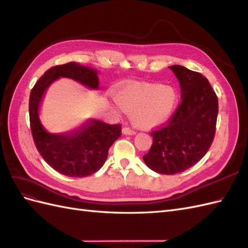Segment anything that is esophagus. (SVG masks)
<instances>
[{"instance_id":"obj_1","label":"esophagus","mask_w":248,"mask_h":248,"mask_svg":"<svg viewBox=\"0 0 248 248\" xmlns=\"http://www.w3.org/2000/svg\"><path fill=\"white\" fill-rule=\"evenodd\" d=\"M122 133L125 134V136H134V134H136V131H133L130 128H127V127H124L122 129Z\"/></svg>"}]
</instances>
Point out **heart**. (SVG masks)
Returning <instances> with one entry per match:
<instances>
[{
  "instance_id": "heart-1",
  "label": "heart",
  "mask_w": 248,
  "mask_h": 248,
  "mask_svg": "<svg viewBox=\"0 0 248 248\" xmlns=\"http://www.w3.org/2000/svg\"><path fill=\"white\" fill-rule=\"evenodd\" d=\"M115 101L127 114L134 112L132 121L137 127L151 129L174 115L179 93L175 88L162 84H134L117 92Z\"/></svg>"
}]
</instances>
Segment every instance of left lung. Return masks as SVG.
Wrapping results in <instances>:
<instances>
[{
    "label": "left lung",
    "instance_id": "obj_1",
    "mask_svg": "<svg viewBox=\"0 0 248 248\" xmlns=\"http://www.w3.org/2000/svg\"><path fill=\"white\" fill-rule=\"evenodd\" d=\"M182 102L168 125L151 133L153 144L142 156L149 169L174 175L194 166L206 155L214 139L218 100L201 73L174 65Z\"/></svg>",
    "mask_w": 248,
    "mask_h": 248
}]
</instances>
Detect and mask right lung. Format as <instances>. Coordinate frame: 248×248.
<instances>
[{"instance_id":"obj_1","label":"right lung","mask_w":248,"mask_h":248,"mask_svg":"<svg viewBox=\"0 0 248 248\" xmlns=\"http://www.w3.org/2000/svg\"><path fill=\"white\" fill-rule=\"evenodd\" d=\"M60 78H71L91 90L99 88L98 70L91 67L71 62L48 69L30 95L32 136L37 150L52 169L65 176L82 178L94 174L103 166L108 149L121 136V126L90 118L68 132L47 131L39 117L40 108L48 88Z\"/></svg>"}]
</instances>
